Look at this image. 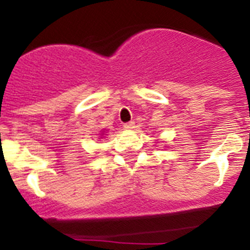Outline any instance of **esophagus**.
<instances>
[{
  "label": "esophagus",
  "mask_w": 250,
  "mask_h": 250,
  "mask_svg": "<svg viewBox=\"0 0 250 250\" xmlns=\"http://www.w3.org/2000/svg\"><path fill=\"white\" fill-rule=\"evenodd\" d=\"M134 125L135 123L133 122V121H130V122L125 123V125H123V127H125V129H133V128H134Z\"/></svg>",
  "instance_id": "34e87169"
}]
</instances>
